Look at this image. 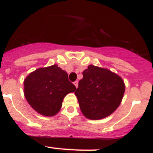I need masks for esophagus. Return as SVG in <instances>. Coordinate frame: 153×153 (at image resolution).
<instances>
[{
	"mask_svg": "<svg viewBox=\"0 0 153 153\" xmlns=\"http://www.w3.org/2000/svg\"><path fill=\"white\" fill-rule=\"evenodd\" d=\"M74 85L76 86V88H77V87H78V81H77V80H76V81L74 82Z\"/></svg>",
	"mask_w": 153,
	"mask_h": 153,
	"instance_id": "esophagus-1",
	"label": "esophagus"
}]
</instances>
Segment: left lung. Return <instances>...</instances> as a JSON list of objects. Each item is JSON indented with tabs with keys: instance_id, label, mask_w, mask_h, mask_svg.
Instances as JSON below:
<instances>
[{
	"instance_id": "left-lung-1",
	"label": "left lung",
	"mask_w": 153,
	"mask_h": 153,
	"mask_svg": "<svg viewBox=\"0 0 153 153\" xmlns=\"http://www.w3.org/2000/svg\"><path fill=\"white\" fill-rule=\"evenodd\" d=\"M83 76L75 94L84 117L101 120L112 114L123 97V79L108 69L93 65H88Z\"/></svg>"
}]
</instances>
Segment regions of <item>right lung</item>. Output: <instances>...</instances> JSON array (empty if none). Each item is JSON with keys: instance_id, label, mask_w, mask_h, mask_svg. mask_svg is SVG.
I'll use <instances>...</instances> for the list:
<instances>
[{"instance_id": "obj_1", "label": "right lung", "mask_w": 153, "mask_h": 153, "mask_svg": "<svg viewBox=\"0 0 153 153\" xmlns=\"http://www.w3.org/2000/svg\"><path fill=\"white\" fill-rule=\"evenodd\" d=\"M76 89L69 80L67 73L57 65L39 68L24 79L26 100L34 110L45 117L59 113L63 98Z\"/></svg>"}]
</instances>
